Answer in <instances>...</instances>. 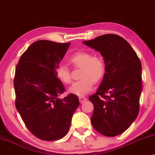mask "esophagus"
Wrapping results in <instances>:
<instances>
[{
  "mask_svg": "<svg viewBox=\"0 0 155 155\" xmlns=\"http://www.w3.org/2000/svg\"><path fill=\"white\" fill-rule=\"evenodd\" d=\"M79 100H80V102L82 104V103H84L85 101H87V98L84 97H80Z\"/></svg>",
  "mask_w": 155,
  "mask_h": 155,
  "instance_id": "34e87169",
  "label": "esophagus"
}]
</instances>
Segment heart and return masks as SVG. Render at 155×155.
<instances>
[{"instance_id": "heart-1", "label": "heart", "mask_w": 155, "mask_h": 155, "mask_svg": "<svg viewBox=\"0 0 155 155\" xmlns=\"http://www.w3.org/2000/svg\"><path fill=\"white\" fill-rule=\"evenodd\" d=\"M69 61L77 67L81 68V80L75 82L68 89L69 92L78 96H84L92 89L94 81H98L104 74V63L100 57L91 56L87 52L79 51L70 57ZM56 76L65 84L71 82V72L68 68L61 65L56 70Z\"/></svg>"}]
</instances>
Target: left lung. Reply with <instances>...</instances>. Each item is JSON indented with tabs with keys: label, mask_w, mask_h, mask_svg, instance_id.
<instances>
[{
	"label": "left lung",
	"mask_w": 155,
	"mask_h": 155,
	"mask_svg": "<svg viewBox=\"0 0 155 155\" xmlns=\"http://www.w3.org/2000/svg\"><path fill=\"white\" fill-rule=\"evenodd\" d=\"M82 43L100 53L105 64L102 81L96 93L89 97L94 104L92 124L105 136H116L126 131L138 115L140 61L128 42L118 35H104Z\"/></svg>",
	"instance_id": "left-lung-1"
}]
</instances>
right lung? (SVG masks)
<instances>
[{
    "label": "right lung",
    "instance_id": "add662e5",
    "mask_svg": "<svg viewBox=\"0 0 155 155\" xmlns=\"http://www.w3.org/2000/svg\"><path fill=\"white\" fill-rule=\"evenodd\" d=\"M71 43L39 40L29 46L16 67L15 106L27 128L46 141L61 139L68 132L80 104L75 94L58 98L65 87L56 70Z\"/></svg>",
    "mask_w": 155,
    "mask_h": 155
}]
</instances>
